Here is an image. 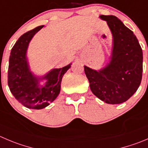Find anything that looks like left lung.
Here are the masks:
<instances>
[{
  "mask_svg": "<svg viewBox=\"0 0 148 148\" xmlns=\"http://www.w3.org/2000/svg\"><path fill=\"white\" fill-rule=\"evenodd\" d=\"M112 38L109 61L99 70L84 66L93 94L105 103L126 102L138 89L143 76V50L138 40L124 24L112 15H100Z\"/></svg>",
  "mask_w": 148,
  "mask_h": 148,
  "instance_id": "1",
  "label": "left lung"
}]
</instances>
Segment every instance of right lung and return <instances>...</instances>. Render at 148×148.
Listing matches in <instances>:
<instances>
[{
  "mask_svg": "<svg viewBox=\"0 0 148 148\" xmlns=\"http://www.w3.org/2000/svg\"><path fill=\"white\" fill-rule=\"evenodd\" d=\"M44 25L22 35L13 46L9 57L8 84L14 97L23 106L40 110L50 105L60 92L62 78L72 63L54 68L42 75L31 70L27 49L31 40Z\"/></svg>",
  "mask_w": 148,
  "mask_h": 148,
  "instance_id": "obj_1",
  "label": "right lung"
}]
</instances>
